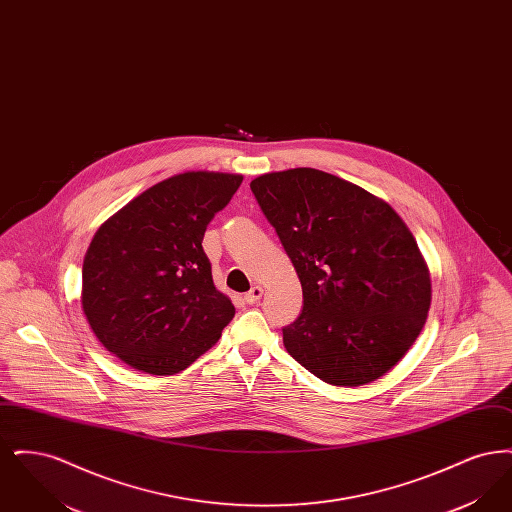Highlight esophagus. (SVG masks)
<instances>
[{
    "label": "esophagus",
    "mask_w": 512,
    "mask_h": 512,
    "mask_svg": "<svg viewBox=\"0 0 512 512\" xmlns=\"http://www.w3.org/2000/svg\"><path fill=\"white\" fill-rule=\"evenodd\" d=\"M261 297H263V288H261V286H253V288L244 295L245 303H249V305L257 303Z\"/></svg>",
    "instance_id": "34e87169"
}]
</instances>
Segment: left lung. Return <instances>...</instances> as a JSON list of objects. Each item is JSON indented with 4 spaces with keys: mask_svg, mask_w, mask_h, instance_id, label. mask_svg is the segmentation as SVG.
Masks as SVG:
<instances>
[{
    "mask_svg": "<svg viewBox=\"0 0 512 512\" xmlns=\"http://www.w3.org/2000/svg\"><path fill=\"white\" fill-rule=\"evenodd\" d=\"M303 290L282 330L293 359L322 382L357 388L397 365L422 332L432 280L411 230L390 205L317 169L251 180Z\"/></svg>",
    "mask_w": 512,
    "mask_h": 512,
    "instance_id": "8db88e82",
    "label": "left lung"
}]
</instances>
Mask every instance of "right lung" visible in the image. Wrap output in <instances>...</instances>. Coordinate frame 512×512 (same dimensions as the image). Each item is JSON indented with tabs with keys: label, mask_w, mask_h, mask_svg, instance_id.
<instances>
[{
	"label": "right lung",
	"mask_w": 512,
	"mask_h": 512,
	"mask_svg": "<svg viewBox=\"0 0 512 512\" xmlns=\"http://www.w3.org/2000/svg\"><path fill=\"white\" fill-rule=\"evenodd\" d=\"M244 176L188 171L136 195L94 234L82 265V311L99 343L147 374H176L234 318L201 247Z\"/></svg>",
	"instance_id": "1"
}]
</instances>
